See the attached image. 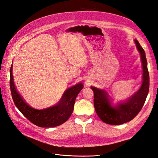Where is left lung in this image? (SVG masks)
Wrapping results in <instances>:
<instances>
[{"instance_id": "left-lung-1", "label": "left lung", "mask_w": 158, "mask_h": 158, "mask_svg": "<svg viewBox=\"0 0 158 158\" xmlns=\"http://www.w3.org/2000/svg\"><path fill=\"white\" fill-rule=\"evenodd\" d=\"M135 41L140 52L143 68V82L138 92L127 102L113 107L106 91L91 86L94 94V104L95 111L100 119L109 125H122L132 120L140 111L149 92L150 76L145 51L136 40Z\"/></svg>"}]
</instances>
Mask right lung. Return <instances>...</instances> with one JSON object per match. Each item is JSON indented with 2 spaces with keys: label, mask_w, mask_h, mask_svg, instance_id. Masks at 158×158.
I'll return each mask as SVG.
<instances>
[{
  "label": "right lung",
  "mask_w": 158,
  "mask_h": 158,
  "mask_svg": "<svg viewBox=\"0 0 158 158\" xmlns=\"http://www.w3.org/2000/svg\"><path fill=\"white\" fill-rule=\"evenodd\" d=\"M12 64L10 67V85L14 104L25 117L34 125L40 127H55L68 120L73 112L75 100L84 87L82 83L69 88L64 93L60 101L53 107L38 110L30 107L19 94L13 80Z\"/></svg>",
  "instance_id": "right-lung-1"
}]
</instances>
